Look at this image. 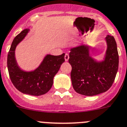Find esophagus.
Wrapping results in <instances>:
<instances>
[{"mask_svg":"<svg viewBox=\"0 0 127 127\" xmlns=\"http://www.w3.org/2000/svg\"><path fill=\"white\" fill-rule=\"evenodd\" d=\"M64 58H65V61H68V59H69V55H68V53H65Z\"/></svg>","mask_w":127,"mask_h":127,"instance_id":"34e87169","label":"esophagus"}]
</instances>
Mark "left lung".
I'll return each instance as SVG.
<instances>
[{
	"label": "left lung",
	"mask_w": 127,
	"mask_h": 127,
	"mask_svg": "<svg viewBox=\"0 0 127 127\" xmlns=\"http://www.w3.org/2000/svg\"><path fill=\"white\" fill-rule=\"evenodd\" d=\"M108 48L105 59L96 62L91 57L89 48L81 45L70 50L68 62L74 90L79 94L93 96L108 90L112 86L118 68L119 57L113 36L106 38Z\"/></svg>",
	"instance_id": "obj_1"
}]
</instances>
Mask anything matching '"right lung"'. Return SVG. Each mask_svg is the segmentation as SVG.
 <instances>
[{
    "label": "right lung",
    "instance_id": "add662e5",
    "mask_svg": "<svg viewBox=\"0 0 127 127\" xmlns=\"http://www.w3.org/2000/svg\"><path fill=\"white\" fill-rule=\"evenodd\" d=\"M28 31L25 29L14 39L7 55L8 71L10 80L17 90L24 94L40 96L47 93L52 88L53 77L65 62V53L57 56L48 55L34 71L26 72L21 70L16 63L15 49Z\"/></svg>",
    "mask_w": 127,
    "mask_h": 127
}]
</instances>
